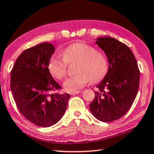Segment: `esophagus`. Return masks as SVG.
<instances>
[{
  "mask_svg": "<svg viewBox=\"0 0 154 154\" xmlns=\"http://www.w3.org/2000/svg\"><path fill=\"white\" fill-rule=\"evenodd\" d=\"M79 92H80V91H79V90H78V91H75V92H72L70 93V94H71V95L74 96V95H76V94H79Z\"/></svg>",
  "mask_w": 154,
  "mask_h": 154,
  "instance_id": "esophagus-1",
  "label": "esophagus"
}]
</instances>
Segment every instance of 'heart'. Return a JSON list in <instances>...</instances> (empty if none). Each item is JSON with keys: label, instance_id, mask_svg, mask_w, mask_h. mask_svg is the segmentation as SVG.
<instances>
[{"label": "heart", "instance_id": "1", "mask_svg": "<svg viewBox=\"0 0 154 154\" xmlns=\"http://www.w3.org/2000/svg\"><path fill=\"white\" fill-rule=\"evenodd\" d=\"M77 62L75 76L68 78L64 88L68 92L77 91L89 81L96 83L106 76L109 63L102 53L97 52L93 47L83 43H76L66 47L62 56L54 54L49 63V69L53 76L61 80L66 76L68 64Z\"/></svg>", "mask_w": 154, "mask_h": 154}]
</instances>
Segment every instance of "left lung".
<instances>
[{
	"instance_id": "obj_1",
	"label": "left lung",
	"mask_w": 154,
	"mask_h": 154,
	"mask_svg": "<svg viewBox=\"0 0 154 154\" xmlns=\"http://www.w3.org/2000/svg\"><path fill=\"white\" fill-rule=\"evenodd\" d=\"M96 43L107 57L109 70L96 86L90 109L98 120L110 122L122 118L131 107L139 90L140 71L126 44L109 36L99 37Z\"/></svg>"
}]
</instances>
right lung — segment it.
Listing matches in <instances>:
<instances>
[{
	"mask_svg": "<svg viewBox=\"0 0 154 154\" xmlns=\"http://www.w3.org/2000/svg\"><path fill=\"white\" fill-rule=\"evenodd\" d=\"M55 51L51 43H43L26 49L18 56L11 72V90L20 113L38 126L49 127L64 116L71 98L55 93L61 89L49 70Z\"/></svg>",
	"mask_w": 154,
	"mask_h": 154,
	"instance_id": "obj_1",
	"label": "right lung"
}]
</instances>
